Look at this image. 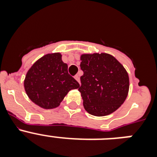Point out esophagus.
I'll return each instance as SVG.
<instances>
[{"mask_svg":"<svg viewBox=\"0 0 157 157\" xmlns=\"http://www.w3.org/2000/svg\"><path fill=\"white\" fill-rule=\"evenodd\" d=\"M75 78L76 80H77V82L78 83H80V78H79V75H76L75 76Z\"/></svg>","mask_w":157,"mask_h":157,"instance_id":"34e87169","label":"esophagus"}]
</instances>
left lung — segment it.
I'll return each instance as SVG.
<instances>
[{"label":"left lung","mask_w":157,"mask_h":157,"mask_svg":"<svg viewBox=\"0 0 157 157\" xmlns=\"http://www.w3.org/2000/svg\"><path fill=\"white\" fill-rule=\"evenodd\" d=\"M80 67L83 106L90 114L105 116L117 110L129 90V76L123 65L107 53L83 54Z\"/></svg>","instance_id":"1"}]
</instances>
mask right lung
Listing matches in <instances>:
<instances>
[{"mask_svg": "<svg viewBox=\"0 0 157 157\" xmlns=\"http://www.w3.org/2000/svg\"><path fill=\"white\" fill-rule=\"evenodd\" d=\"M61 54H47L35 62L27 71L25 91L34 104L45 109L56 108L71 90L79 83L67 71Z\"/></svg>", "mask_w": 157, "mask_h": 157, "instance_id": "obj_1", "label": "right lung"}]
</instances>
